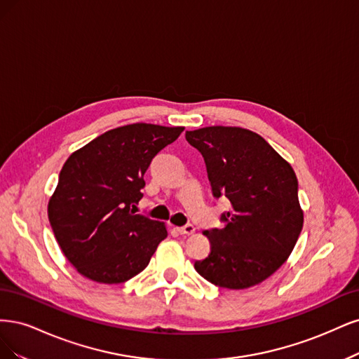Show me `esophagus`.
Segmentation results:
<instances>
[{"instance_id":"obj_1","label":"esophagus","mask_w":359,"mask_h":359,"mask_svg":"<svg viewBox=\"0 0 359 359\" xmlns=\"http://www.w3.org/2000/svg\"><path fill=\"white\" fill-rule=\"evenodd\" d=\"M179 233L184 234V236H192L195 233V226L192 224H188V225L179 228Z\"/></svg>"}]
</instances>
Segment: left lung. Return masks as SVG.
I'll return each mask as SVG.
<instances>
[{"instance_id": "obj_1", "label": "left lung", "mask_w": 359, "mask_h": 359, "mask_svg": "<svg viewBox=\"0 0 359 359\" xmlns=\"http://www.w3.org/2000/svg\"><path fill=\"white\" fill-rule=\"evenodd\" d=\"M184 137L204 158L213 195L231 203L225 226L204 231L210 253L195 261L196 273L226 289L269 279L291 255L304 222L291 164L238 126H205Z\"/></svg>"}]
</instances>
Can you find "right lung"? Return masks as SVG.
<instances>
[{
    "instance_id": "add662e5",
    "label": "right lung",
    "mask_w": 359,
    "mask_h": 359,
    "mask_svg": "<svg viewBox=\"0 0 359 359\" xmlns=\"http://www.w3.org/2000/svg\"><path fill=\"white\" fill-rule=\"evenodd\" d=\"M183 130L154 123L119 126L65 161L48 215L57 245L80 274L111 285L147 267L167 228L135 215V204L152 159Z\"/></svg>"
}]
</instances>
